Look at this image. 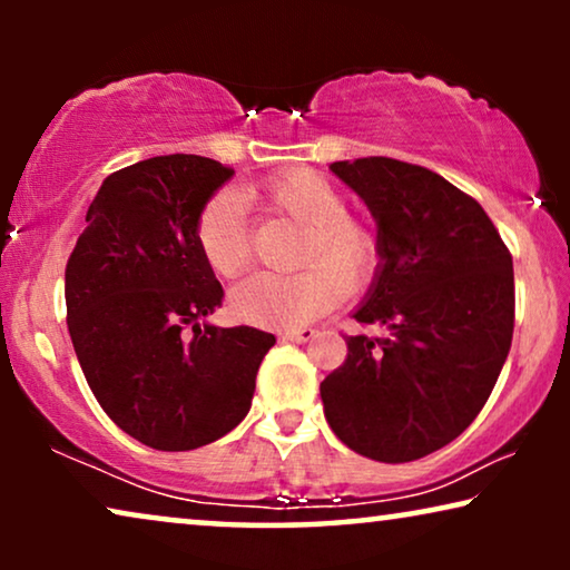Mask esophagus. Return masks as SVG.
<instances>
[{"label":"esophagus","mask_w":570,"mask_h":570,"mask_svg":"<svg viewBox=\"0 0 570 570\" xmlns=\"http://www.w3.org/2000/svg\"><path fill=\"white\" fill-rule=\"evenodd\" d=\"M314 337H316V332L308 330V326H301V330H285L283 332V340L298 342V345H303V342H311Z\"/></svg>","instance_id":"obj_1"}]
</instances>
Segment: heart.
Listing matches in <instances>:
<instances>
[{"label": "heart", "mask_w": 570, "mask_h": 570, "mask_svg": "<svg viewBox=\"0 0 570 570\" xmlns=\"http://www.w3.org/2000/svg\"><path fill=\"white\" fill-rule=\"evenodd\" d=\"M272 213L306 228L298 275L248 277L230 293V314L256 326H301L340 306L379 275L381 240L371 225L350 217L337 186L308 168L272 176L259 186ZM194 240L215 275L236 277L252 264V228L244 199L220 189L202 205Z\"/></svg>", "instance_id": "heart-1"}]
</instances>
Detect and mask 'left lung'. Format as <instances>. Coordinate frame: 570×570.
Instances as JSON below:
<instances>
[{"mask_svg": "<svg viewBox=\"0 0 570 570\" xmlns=\"http://www.w3.org/2000/svg\"><path fill=\"white\" fill-rule=\"evenodd\" d=\"M379 225L381 267L353 318L384 337H347L322 381L326 423L357 454L415 462L464 433L511 350L513 262L470 194L394 158L332 163Z\"/></svg>", "mask_w": 570, "mask_h": 570, "instance_id": "obj_1", "label": "left lung"}]
</instances>
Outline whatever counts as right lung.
<instances>
[{
	"label": "right lung",
	"instance_id": "1",
	"mask_svg": "<svg viewBox=\"0 0 570 570\" xmlns=\"http://www.w3.org/2000/svg\"><path fill=\"white\" fill-rule=\"evenodd\" d=\"M236 174L202 155H158L100 184L67 262V326L108 417L145 446L191 451L230 433L252 407L275 334L205 318L223 285L194 223Z\"/></svg>",
	"mask_w": 570,
	"mask_h": 570
}]
</instances>
